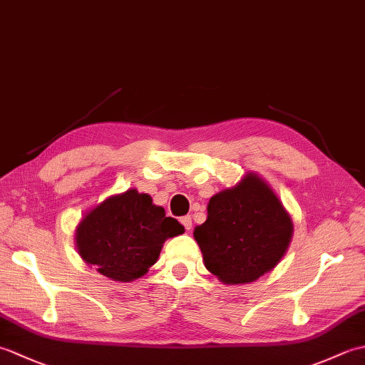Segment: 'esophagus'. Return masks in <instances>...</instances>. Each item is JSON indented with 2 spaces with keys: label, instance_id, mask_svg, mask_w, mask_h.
Here are the masks:
<instances>
[{
  "label": "esophagus",
  "instance_id": "esophagus-1",
  "mask_svg": "<svg viewBox=\"0 0 365 365\" xmlns=\"http://www.w3.org/2000/svg\"><path fill=\"white\" fill-rule=\"evenodd\" d=\"M180 222L183 224L185 230H190V229H191V226H192V222H191V216H183V218H180Z\"/></svg>",
  "mask_w": 365,
  "mask_h": 365
}]
</instances>
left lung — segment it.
<instances>
[{
	"label": "left lung",
	"mask_w": 365,
	"mask_h": 365,
	"mask_svg": "<svg viewBox=\"0 0 365 365\" xmlns=\"http://www.w3.org/2000/svg\"><path fill=\"white\" fill-rule=\"evenodd\" d=\"M205 268L222 284L257 281L285 255L293 221L273 188L255 173L210 197L207 220L196 226Z\"/></svg>",
	"instance_id": "1"
}]
</instances>
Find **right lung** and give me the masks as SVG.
I'll return each instance as SVG.
<instances>
[{
  "mask_svg": "<svg viewBox=\"0 0 365 365\" xmlns=\"http://www.w3.org/2000/svg\"><path fill=\"white\" fill-rule=\"evenodd\" d=\"M177 220L136 188L108 196L83 215L75 246L88 265L118 282L143 277L158 260L168 238L183 234Z\"/></svg>",
  "mask_w": 365,
  "mask_h": 365,
  "instance_id": "obj_1",
  "label": "right lung"
}]
</instances>
